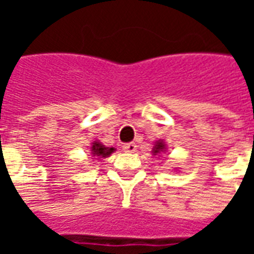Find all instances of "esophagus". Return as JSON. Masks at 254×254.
<instances>
[{
	"label": "esophagus",
	"mask_w": 254,
	"mask_h": 254,
	"mask_svg": "<svg viewBox=\"0 0 254 254\" xmlns=\"http://www.w3.org/2000/svg\"><path fill=\"white\" fill-rule=\"evenodd\" d=\"M122 148H124V151H125V152H134V151L137 149V145H136L134 143H127V144H125Z\"/></svg>",
	"instance_id": "1"
}]
</instances>
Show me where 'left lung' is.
<instances>
[{
    "instance_id": "obj_1",
    "label": "left lung",
    "mask_w": 254,
    "mask_h": 254,
    "mask_svg": "<svg viewBox=\"0 0 254 254\" xmlns=\"http://www.w3.org/2000/svg\"><path fill=\"white\" fill-rule=\"evenodd\" d=\"M163 151H166L165 141H163V140H158V141L155 143V147L154 149H152V152H154V155H158L160 154V152H163Z\"/></svg>"
}]
</instances>
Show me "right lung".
Segmentation results:
<instances>
[{"instance_id": "add662e5", "label": "right lung", "mask_w": 254, "mask_h": 254, "mask_svg": "<svg viewBox=\"0 0 254 254\" xmlns=\"http://www.w3.org/2000/svg\"><path fill=\"white\" fill-rule=\"evenodd\" d=\"M113 152H114V148H113V147H105V145L102 143H99V141H94V143H92V147H91V154L94 155V156H98V158H107V156H110Z\"/></svg>"}]
</instances>
